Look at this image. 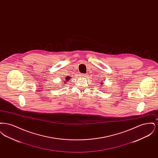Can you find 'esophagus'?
<instances>
[{"instance_id":"esophagus-1","label":"esophagus","mask_w":158,"mask_h":158,"mask_svg":"<svg viewBox=\"0 0 158 158\" xmlns=\"http://www.w3.org/2000/svg\"><path fill=\"white\" fill-rule=\"evenodd\" d=\"M81 76H82V77H86V75H85V74H82V75H81Z\"/></svg>"}]
</instances>
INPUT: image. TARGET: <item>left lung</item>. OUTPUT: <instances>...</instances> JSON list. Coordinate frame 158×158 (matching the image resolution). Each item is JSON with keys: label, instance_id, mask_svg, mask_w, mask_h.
Masks as SVG:
<instances>
[{"label": "left lung", "instance_id": "8db88e82", "mask_svg": "<svg viewBox=\"0 0 158 158\" xmlns=\"http://www.w3.org/2000/svg\"><path fill=\"white\" fill-rule=\"evenodd\" d=\"M101 85H102V83H101Z\"/></svg>", "mask_w": 158, "mask_h": 158}]
</instances>
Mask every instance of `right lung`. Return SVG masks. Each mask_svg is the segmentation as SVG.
<instances>
[{
    "instance_id": "add662e5",
    "label": "right lung",
    "mask_w": 158,
    "mask_h": 158,
    "mask_svg": "<svg viewBox=\"0 0 158 158\" xmlns=\"http://www.w3.org/2000/svg\"><path fill=\"white\" fill-rule=\"evenodd\" d=\"M70 79V76H66V77L65 78L66 81H64V82H63L64 83V84H66V83H67L66 82H68L67 81H69Z\"/></svg>"
}]
</instances>
